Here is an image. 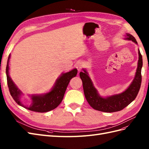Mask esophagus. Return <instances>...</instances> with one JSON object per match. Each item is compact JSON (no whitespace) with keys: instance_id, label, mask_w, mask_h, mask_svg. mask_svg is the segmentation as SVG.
I'll return each instance as SVG.
<instances>
[{"instance_id":"1","label":"esophagus","mask_w":149,"mask_h":149,"mask_svg":"<svg viewBox=\"0 0 149 149\" xmlns=\"http://www.w3.org/2000/svg\"><path fill=\"white\" fill-rule=\"evenodd\" d=\"M84 67V63L83 62L81 61V62L78 63V65H77V69L79 71L82 70V69H83Z\"/></svg>"}]
</instances>
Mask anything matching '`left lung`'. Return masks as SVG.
<instances>
[{"mask_svg":"<svg viewBox=\"0 0 149 149\" xmlns=\"http://www.w3.org/2000/svg\"><path fill=\"white\" fill-rule=\"evenodd\" d=\"M126 39L137 44L135 38L130 34H127ZM139 56L138 66L135 76L130 86L123 93L107 98H102L98 95L85 70H83L84 72H80L79 76L83 82L84 96L92 108L98 111L111 113L123 110L134 101L138 95L142 82L141 70L143 63L142 56L139 49Z\"/></svg>","mask_w":149,"mask_h":149,"instance_id":"1","label":"left lung"}]
</instances>
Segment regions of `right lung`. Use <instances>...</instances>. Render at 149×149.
<instances>
[{
  "label": "right lung",
  "mask_w": 149,
  "mask_h": 149,
  "mask_svg": "<svg viewBox=\"0 0 149 149\" xmlns=\"http://www.w3.org/2000/svg\"><path fill=\"white\" fill-rule=\"evenodd\" d=\"M10 55L8 59L6 66V74L7 85L9 87L10 95L13 98L14 101L19 105L24 107L25 108L39 113H44L54 109L61 103L65 95L67 86L70 80L77 74L78 70L74 69L68 73H63L57 79L54 87L49 93L42 95H33L32 96L33 103L29 107L25 106L21 102V91L11 79L9 75V61Z\"/></svg>",
  "instance_id": "1"
}]
</instances>
